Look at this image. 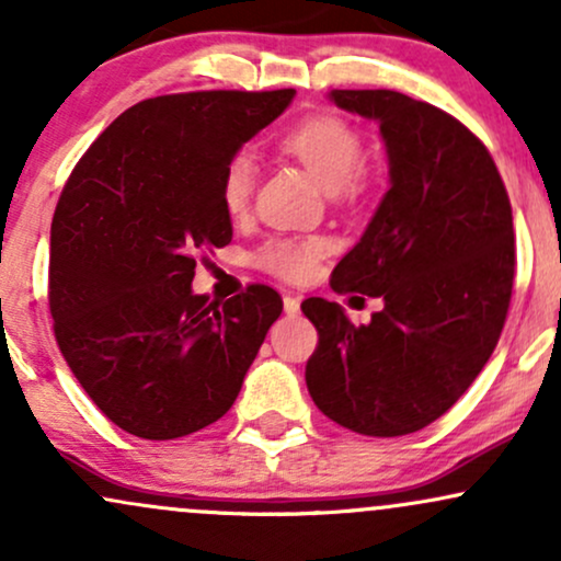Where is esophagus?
<instances>
[{
    "label": "esophagus",
    "instance_id": "1",
    "mask_svg": "<svg viewBox=\"0 0 561 561\" xmlns=\"http://www.w3.org/2000/svg\"><path fill=\"white\" fill-rule=\"evenodd\" d=\"M298 311H300V298H295V295H285V313L295 317Z\"/></svg>",
    "mask_w": 561,
    "mask_h": 561
}]
</instances>
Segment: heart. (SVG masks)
I'll return each mask as SVG.
<instances>
[{"label": "heart", "instance_id": "1", "mask_svg": "<svg viewBox=\"0 0 561 561\" xmlns=\"http://www.w3.org/2000/svg\"><path fill=\"white\" fill-rule=\"evenodd\" d=\"M282 150L306 165L327 192L353 195L366 182L364 156L366 139L353 121L337 113H313L287 128L279 139ZM255 160L240 152L227 163L218 182V197L231 218L242 216L250 208L255 192ZM327 242L321 237H274L255 250L253 261L263 272L282 279H302L313 272L317 261L324 255Z\"/></svg>", "mask_w": 561, "mask_h": 561}]
</instances>
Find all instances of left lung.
I'll return each mask as SVG.
<instances>
[{
	"label": "left lung",
	"instance_id": "1",
	"mask_svg": "<svg viewBox=\"0 0 561 561\" xmlns=\"http://www.w3.org/2000/svg\"><path fill=\"white\" fill-rule=\"evenodd\" d=\"M332 100L379 121L390 190L330 285L382 308L356 327L337 302L302 300L319 332L306 385L340 427L409 435L465 396L499 343L517 263L512 203L488 147L440 107L392 89Z\"/></svg>",
	"mask_w": 561,
	"mask_h": 561
}]
</instances>
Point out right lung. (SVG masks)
<instances>
[{
  "mask_svg": "<svg viewBox=\"0 0 561 561\" xmlns=\"http://www.w3.org/2000/svg\"><path fill=\"white\" fill-rule=\"evenodd\" d=\"M184 92L121 113L70 171L53 216L49 313L70 371L126 433L173 440L231 409L282 298L192 295L197 259L231 242L218 182L242 141L293 102Z\"/></svg>",
  "mask_w": 561,
  "mask_h": 561,
  "instance_id": "add662e5",
  "label": "right lung"
}]
</instances>
